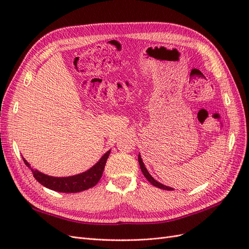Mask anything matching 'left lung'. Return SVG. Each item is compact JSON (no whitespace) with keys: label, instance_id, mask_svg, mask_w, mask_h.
<instances>
[{"label":"left lung","instance_id":"8db88e82","mask_svg":"<svg viewBox=\"0 0 249 249\" xmlns=\"http://www.w3.org/2000/svg\"><path fill=\"white\" fill-rule=\"evenodd\" d=\"M138 162H139V165H140V168H141V171H142V173H143V176H144V177L146 178V179L148 180V182H149L150 184H153L155 187L160 188V189H163V190H168V191L173 190L172 188L165 186V185H163V184H161V183H159V182H157V180H156L152 176L149 175V172H148L147 169L145 168L144 163L142 162V159H141V156H140V155L138 156Z\"/></svg>","mask_w":249,"mask_h":249}]
</instances>
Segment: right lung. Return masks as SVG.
I'll list each match as a JSON object with an SVG mask.
<instances>
[{"label":"right lung","instance_id":"obj_1","mask_svg":"<svg viewBox=\"0 0 249 249\" xmlns=\"http://www.w3.org/2000/svg\"><path fill=\"white\" fill-rule=\"evenodd\" d=\"M110 155V150L105 154L100 161L97 162L94 166H92L87 171L80 173V175L66 177V178H56L44 175V173L31 168L30 164L22 158L24 163L31 169L33 177L36 178L37 182H39L42 186L49 188L51 190L63 192V193H77L89 189V188L94 187L102 178L103 171L106 165L107 159Z\"/></svg>","mask_w":249,"mask_h":249}]
</instances>
